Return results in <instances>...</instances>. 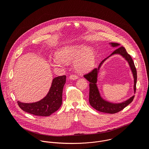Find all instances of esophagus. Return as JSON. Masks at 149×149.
<instances>
[{"label": "esophagus", "mask_w": 149, "mask_h": 149, "mask_svg": "<svg viewBox=\"0 0 149 149\" xmlns=\"http://www.w3.org/2000/svg\"><path fill=\"white\" fill-rule=\"evenodd\" d=\"M77 79H78V77L76 75H74V74L70 75V77H69V79L72 80H77Z\"/></svg>", "instance_id": "obj_1"}]
</instances>
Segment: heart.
Returning <instances> with one entry per match:
<instances>
[{"instance_id": "1", "label": "heart", "mask_w": 149, "mask_h": 149, "mask_svg": "<svg viewBox=\"0 0 149 149\" xmlns=\"http://www.w3.org/2000/svg\"><path fill=\"white\" fill-rule=\"evenodd\" d=\"M54 65L59 66L73 61L76 70L84 73L91 70L96 61L95 51L85 44L67 45L60 48L55 54Z\"/></svg>"}]
</instances>
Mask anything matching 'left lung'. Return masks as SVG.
<instances>
[{"label": "left lung", "mask_w": 149, "mask_h": 149, "mask_svg": "<svg viewBox=\"0 0 149 149\" xmlns=\"http://www.w3.org/2000/svg\"><path fill=\"white\" fill-rule=\"evenodd\" d=\"M109 45L112 47H118L114 52H113L110 56L107 57L104 60H103L100 64H99L97 68L94 69L89 73L84 76L88 81H89V102L90 105L93 108L102 112L108 113H115L122 110L129 104H130L134 98V96H132L127 100L122 102L121 103H112L108 100L104 99L100 95V91L99 90L97 82L98 74L99 73L100 69L107 60L115 54L120 55L125 60L127 61L130 68L131 72L132 73L134 78V93L135 94L136 91V84L137 80V73L136 70L134 63V61L130 56L126 52L125 48L123 46H120V45L118 43H109ZM120 47L119 48L118 47Z\"/></svg>", "instance_id": "left-lung-1"}]
</instances>
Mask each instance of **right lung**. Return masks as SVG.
<instances>
[{
	"label": "right lung",
	"mask_w": 149,
	"mask_h": 149,
	"mask_svg": "<svg viewBox=\"0 0 149 149\" xmlns=\"http://www.w3.org/2000/svg\"><path fill=\"white\" fill-rule=\"evenodd\" d=\"M66 83V76H58L52 80L50 89L42 99L30 103L18 101V106L27 113L41 116H47L57 111L62 104L63 90Z\"/></svg>",
	"instance_id": "right-lung-1"
}]
</instances>
